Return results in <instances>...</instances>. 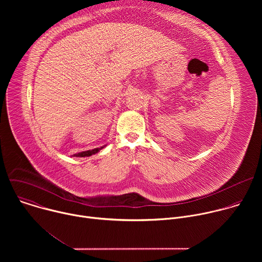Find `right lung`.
Wrapping results in <instances>:
<instances>
[{"label":"right lung","instance_id":"1","mask_svg":"<svg viewBox=\"0 0 262 262\" xmlns=\"http://www.w3.org/2000/svg\"><path fill=\"white\" fill-rule=\"evenodd\" d=\"M103 147H100V148H94L92 149V150H87V151H83V152H80V154H76L73 155V157H79V158H85V157H90L92 155H95L97 154L100 149H102Z\"/></svg>","mask_w":262,"mask_h":262}]
</instances>
